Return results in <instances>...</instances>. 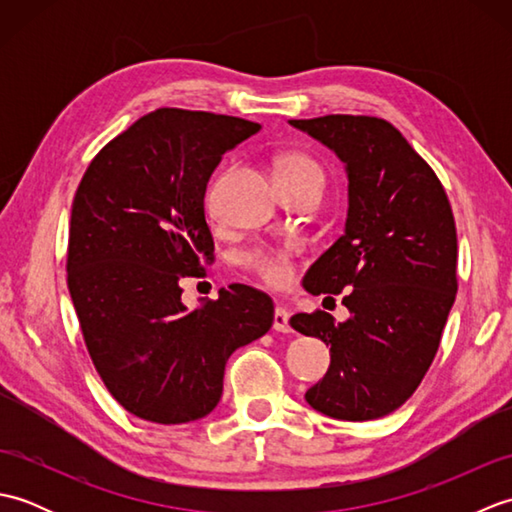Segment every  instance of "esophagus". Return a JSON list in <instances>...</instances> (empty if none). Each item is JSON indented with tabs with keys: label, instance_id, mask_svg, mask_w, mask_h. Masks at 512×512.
Returning <instances> with one entry per match:
<instances>
[{
	"label": "esophagus",
	"instance_id": "obj_1",
	"mask_svg": "<svg viewBox=\"0 0 512 512\" xmlns=\"http://www.w3.org/2000/svg\"><path fill=\"white\" fill-rule=\"evenodd\" d=\"M288 319H290V312H288L284 306H277V308H275V321H273V328H275L277 332H290L292 328H290Z\"/></svg>",
	"mask_w": 512,
	"mask_h": 512
}]
</instances>
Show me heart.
Segmentation results:
<instances>
[{
	"label": "heart",
	"mask_w": 512,
	"mask_h": 512,
	"mask_svg": "<svg viewBox=\"0 0 512 512\" xmlns=\"http://www.w3.org/2000/svg\"><path fill=\"white\" fill-rule=\"evenodd\" d=\"M303 173H317V176H321V169L317 162L310 156L301 154V151H290V154H284L277 160L275 176H303ZM292 255H295V248L292 246H259L239 255V264L270 286H284L292 275Z\"/></svg>",
	"instance_id": "heart-1"
}]
</instances>
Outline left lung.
Wrapping results in <instances>:
<instances>
[{
	"label": "left lung",
	"instance_id": "1",
	"mask_svg": "<svg viewBox=\"0 0 512 512\" xmlns=\"http://www.w3.org/2000/svg\"><path fill=\"white\" fill-rule=\"evenodd\" d=\"M292 127L345 162V233L303 277L312 295H339L350 319L299 312L290 325L330 345V367L306 391L336 420L396 411L427 374L458 292V233L447 193L398 129L376 116L330 114Z\"/></svg>",
	"mask_w": 512,
	"mask_h": 512
}]
</instances>
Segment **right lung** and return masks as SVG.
I'll return each instance as SVG.
<instances>
[{
	"mask_svg": "<svg viewBox=\"0 0 512 512\" xmlns=\"http://www.w3.org/2000/svg\"><path fill=\"white\" fill-rule=\"evenodd\" d=\"M262 125L162 107L110 140L72 202L68 288L96 372L134 416L182 424L215 409L237 347L273 325V299L244 284L187 310L180 279L213 259L211 173Z\"/></svg>",
	"mask_w": 512,
	"mask_h": 512,
	"instance_id": "1",
	"label": "right lung"
}]
</instances>
